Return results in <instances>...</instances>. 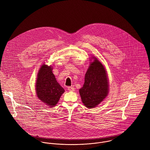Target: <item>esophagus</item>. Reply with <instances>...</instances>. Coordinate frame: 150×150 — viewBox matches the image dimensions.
Returning <instances> with one entry per match:
<instances>
[{
  "label": "esophagus",
  "instance_id": "1",
  "mask_svg": "<svg viewBox=\"0 0 150 150\" xmlns=\"http://www.w3.org/2000/svg\"><path fill=\"white\" fill-rule=\"evenodd\" d=\"M68 90L69 91L73 92V91H75V88H74V87H72V86H69V87H68Z\"/></svg>",
  "mask_w": 150,
  "mask_h": 150
}]
</instances>
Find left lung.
<instances>
[{"instance_id": "obj_1", "label": "left lung", "mask_w": 150, "mask_h": 150, "mask_svg": "<svg viewBox=\"0 0 150 150\" xmlns=\"http://www.w3.org/2000/svg\"><path fill=\"white\" fill-rule=\"evenodd\" d=\"M94 59L85 74L83 86L79 89L82 101L88 108L98 105L106 97L109 92L106 70L96 58Z\"/></svg>"}]
</instances>
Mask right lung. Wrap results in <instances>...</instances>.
<instances>
[{
    "label": "right lung",
    "mask_w": 150,
    "mask_h": 150,
    "mask_svg": "<svg viewBox=\"0 0 150 150\" xmlns=\"http://www.w3.org/2000/svg\"><path fill=\"white\" fill-rule=\"evenodd\" d=\"M50 66L42 65L36 82L37 95L42 102L51 107L58 103L64 89L57 82Z\"/></svg>",
    "instance_id": "1"
}]
</instances>
